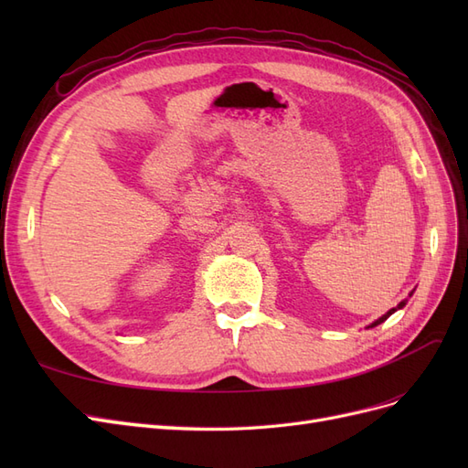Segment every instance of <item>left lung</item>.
I'll return each instance as SVG.
<instances>
[{
  "instance_id": "obj_1",
  "label": "left lung",
  "mask_w": 468,
  "mask_h": 468,
  "mask_svg": "<svg viewBox=\"0 0 468 468\" xmlns=\"http://www.w3.org/2000/svg\"><path fill=\"white\" fill-rule=\"evenodd\" d=\"M410 296H412V292H410ZM404 304H406V301H402V303H400V304H399V306H396V308H392V310H388V313H387V314H382V316H380V318H378V320H375V322H373V324H371V325H369V328H375V325H378V324H382V322H385V320H387V318H388V316H390V314H394V313H396V310H399V308H402V306H404Z\"/></svg>"
}]
</instances>
